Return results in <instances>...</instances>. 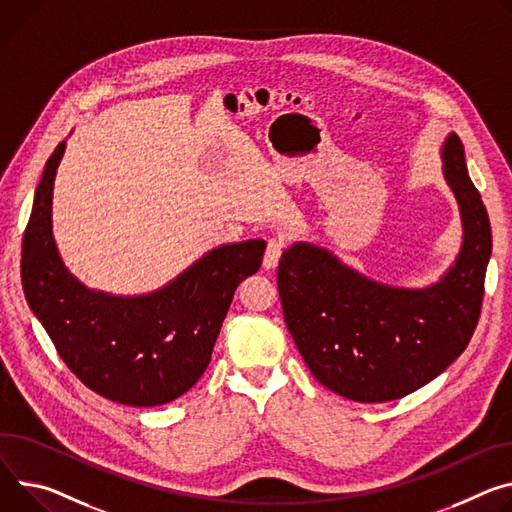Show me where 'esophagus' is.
<instances>
[{
  "mask_svg": "<svg viewBox=\"0 0 512 512\" xmlns=\"http://www.w3.org/2000/svg\"><path fill=\"white\" fill-rule=\"evenodd\" d=\"M286 247V239L284 237H271L265 249V257H263V267L265 269H273L282 257V251Z\"/></svg>",
  "mask_w": 512,
  "mask_h": 512,
  "instance_id": "34e87169",
  "label": "esophagus"
}]
</instances>
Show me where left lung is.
<instances>
[{
	"mask_svg": "<svg viewBox=\"0 0 512 512\" xmlns=\"http://www.w3.org/2000/svg\"><path fill=\"white\" fill-rule=\"evenodd\" d=\"M463 239L435 284L398 288L345 265L312 243L288 247L277 267L288 331L312 376L355 402H388L423 388L468 347L480 318L492 232L463 145L441 147Z\"/></svg>",
	"mask_w": 512,
	"mask_h": 512,
	"instance_id": "obj_1",
	"label": "left lung"
}]
</instances>
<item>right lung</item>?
<instances>
[{"label": "right lung", "mask_w": 512, "mask_h": 512, "mask_svg": "<svg viewBox=\"0 0 512 512\" xmlns=\"http://www.w3.org/2000/svg\"><path fill=\"white\" fill-rule=\"evenodd\" d=\"M65 147L59 143L44 165L24 232L28 306L89 390L126 406L167 404L202 378L235 290L261 267L265 241L220 245L149 294L91 290L65 267L53 237V188Z\"/></svg>", "instance_id": "obj_1"}]
</instances>
